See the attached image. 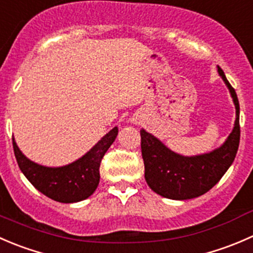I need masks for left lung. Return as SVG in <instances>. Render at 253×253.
I'll list each match as a JSON object with an SVG mask.
<instances>
[{"label": "left lung", "instance_id": "1", "mask_svg": "<svg viewBox=\"0 0 253 253\" xmlns=\"http://www.w3.org/2000/svg\"><path fill=\"white\" fill-rule=\"evenodd\" d=\"M217 71L229 87L236 108L235 126L222 146L209 154L181 156L144 129L140 130L145 179L155 193L165 198L184 201L207 193L221 179L236 156L240 144L239 99L224 71L220 67Z\"/></svg>", "mask_w": 253, "mask_h": 253}]
</instances>
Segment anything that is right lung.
Listing matches in <instances>:
<instances>
[{"instance_id":"right-lung-1","label":"right lung","mask_w":253,"mask_h":253,"mask_svg":"<svg viewBox=\"0 0 253 253\" xmlns=\"http://www.w3.org/2000/svg\"><path fill=\"white\" fill-rule=\"evenodd\" d=\"M118 135L113 127L84 156L62 167H45L27 159L12 137L13 151L18 166L29 182L52 201L75 203L88 198L99 183V166L107 150Z\"/></svg>"}]
</instances>
